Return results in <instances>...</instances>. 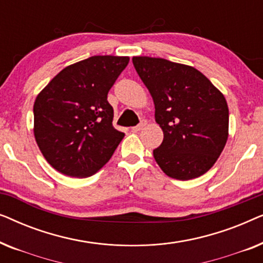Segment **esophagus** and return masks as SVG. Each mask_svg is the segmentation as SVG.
Wrapping results in <instances>:
<instances>
[{
  "mask_svg": "<svg viewBox=\"0 0 263 263\" xmlns=\"http://www.w3.org/2000/svg\"><path fill=\"white\" fill-rule=\"evenodd\" d=\"M147 124V121H141V123H139L138 125H135V127L132 128L133 132H140L143 127H146Z\"/></svg>",
  "mask_w": 263,
  "mask_h": 263,
  "instance_id": "1",
  "label": "esophagus"
}]
</instances>
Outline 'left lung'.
I'll return each instance as SVG.
<instances>
[{
  "label": "left lung",
  "instance_id": "left-lung-1",
  "mask_svg": "<svg viewBox=\"0 0 263 263\" xmlns=\"http://www.w3.org/2000/svg\"><path fill=\"white\" fill-rule=\"evenodd\" d=\"M152 96L164 140L153 157L167 176L188 181L213 166L229 135L225 97L195 68L153 57H133Z\"/></svg>",
  "mask_w": 263,
  "mask_h": 263
}]
</instances>
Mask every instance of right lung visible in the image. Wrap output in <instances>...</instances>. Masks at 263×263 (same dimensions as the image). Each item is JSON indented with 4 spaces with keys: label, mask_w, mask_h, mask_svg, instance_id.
Returning <instances> with one entry per match:
<instances>
[{
    "label": "right lung",
    "mask_w": 263,
    "mask_h": 263,
    "mask_svg": "<svg viewBox=\"0 0 263 263\" xmlns=\"http://www.w3.org/2000/svg\"><path fill=\"white\" fill-rule=\"evenodd\" d=\"M128 57L92 56L61 70L33 105L34 138L48 163L70 177L102 168L123 139L107 93Z\"/></svg>",
    "instance_id": "1"
}]
</instances>
